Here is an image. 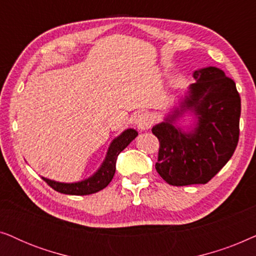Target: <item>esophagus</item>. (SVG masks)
<instances>
[{
    "mask_svg": "<svg viewBox=\"0 0 256 256\" xmlns=\"http://www.w3.org/2000/svg\"><path fill=\"white\" fill-rule=\"evenodd\" d=\"M152 118L148 113H140L135 118V126L140 130H146L152 127Z\"/></svg>",
    "mask_w": 256,
    "mask_h": 256,
    "instance_id": "obj_1",
    "label": "esophagus"
}]
</instances>
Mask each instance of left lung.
Segmentation results:
<instances>
[{
  "label": "left lung",
  "mask_w": 256,
  "mask_h": 256,
  "mask_svg": "<svg viewBox=\"0 0 256 256\" xmlns=\"http://www.w3.org/2000/svg\"><path fill=\"white\" fill-rule=\"evenodd\" d=\"M194 78L180 107L152 129L160 141L155 168L174 186L208 183L228 162L239 141L241 100L236 82L213 66L194 71ZM188 110L198 118L191 132L174 124Z\"/></svg>",
  "instance_id": "1"
}]
</instances>
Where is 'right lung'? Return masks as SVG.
Instances as JSON below:
<instances>
[{
  "label": "right lung",
  "mask_w": 256,
  "mask_h": 256,
  "mask_svg": "<svg viewBox=\"0 0 256 256\" xmlns=\"http://www.w3.org/2000/svg\"><path fill=\"white\" fill-rule=\"evenodd\" d=\"M138 136V132L135 129H127L118 135L116 138L113 140L110 143V148H108L106 158L101 164L99 170L96 171L93 176H90L87 180L82 182H76V183H60V182H56L48 180V178L42 177L46 182L48 185L54 188V190L60 192L64 194H73V196H86L92 194L96 192L102 190L110 183L113 180L115 174V163L116 158L122 150Z\"/></svg>",
  "instance_id": "add662e5"
}]
</instances>
